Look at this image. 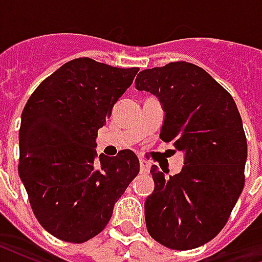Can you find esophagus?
Instances as JSON below:
<instances>
[{"label": "esophagus", "mask_w": 262, "mask_h": 262, "mask_svg": "<svg viewBox=\"0 0 262 262\" xmlns=\"http://www.w3.org/2000/svg\"><path fill=\"white\" fill-rule=\"evenodd\" d=\"M150 167H151V164L148 163V161H146V160H140V171L142 172H148L150 171Z\"/></svg>", "instance_id": "1"}]
</instances>
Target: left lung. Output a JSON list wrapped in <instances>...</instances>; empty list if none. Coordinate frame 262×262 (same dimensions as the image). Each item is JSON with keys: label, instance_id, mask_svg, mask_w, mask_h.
<instances>
[{"label": "left lung", "instance_id": "obj_1", "mask_svg": "<svg viewBox=\"0 0 262 262\" xmlns=\"http://www.w3.org/2000/svg\"><path fill=\"white\" fill-rule=\"evenodd\" d=\"M136 90L164 109L160 137L184 153L165 177L151 167L154 191L144 202L146 226L172 250L201 247L219 234L244 187L247 139L234 99L201 67L176 61L140 71Z\"/></svg>", "mask_w": 262, "mask_h": 262}]
</instances>
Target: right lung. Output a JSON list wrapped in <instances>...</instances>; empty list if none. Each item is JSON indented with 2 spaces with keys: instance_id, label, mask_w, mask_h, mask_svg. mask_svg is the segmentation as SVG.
<instances>
[{
  "instance_id": "right-lung-1",
  "label": "right lung",
  "mask_w": 262,
  "mask_h": 262,
  "mask_svg": "<svg viewBox=\"0 0 262 262\" xmlns=\"http://www.w3.org/2000/svg\"><path fill=\"white\" fill-rule=\"evenodd\" d=\"M139 69L80 57L42 81L19 129V177L32 210L63 242L84 243L105 229L140 164L132 150L97 154L98 129Z\"/></svg>"
}]
</instances>
